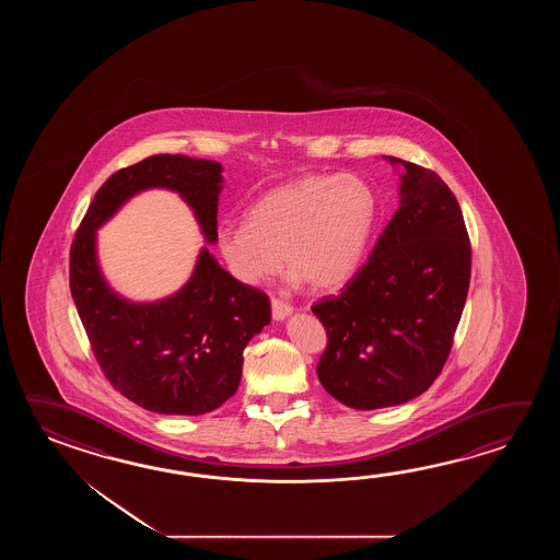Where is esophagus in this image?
<instances>
[{
  "mask_svg": "<svg viewBox=\"0 0 560 560\" xmlns=\"http://www.w3.org/2000/svg\"><path fill=\"white\" fill-rule=\"evenodd\" d=\"M292 306L290 304H285L282 300H278V298H272V316H275L276 322H282L292 314Z\"/></svg>",
  "mask_w": 560,
  "mask_h": 560,
  "instance_id": "34e87169",
  "label": "esophagus"
}]
</instances>
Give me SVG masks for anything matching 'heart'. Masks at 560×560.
I'll return each instance as SVG.
<instances>
[{
	"label": "heart",
	"instance_id": "heart-1",
	"mask_svg": "<svg viewBox=\"0 0 560 560\" xmlns=\"http://www.w3.org/2000/svg\"><path fill=\"white\" fill-rule=\"evenodd\" d=\"M378 218V196L354 174H310L266 191L244 226L218 230L228 272L256 285L292 268L290 282L332 290L357 272Z\"/></svg>",
	"mask_w": 560,
	"mask_h": 560
}]
</instances>
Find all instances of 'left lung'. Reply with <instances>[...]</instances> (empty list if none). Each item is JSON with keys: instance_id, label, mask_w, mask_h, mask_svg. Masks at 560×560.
I'll list each match as a JSON object with an SVG mask.
<instances>
[{"instance_id": "1", "label": "left lung", "mask_w": 560, "mask_h": 560, "mask_svg": "<svg viewBox=\"0 0 560 560\" xmlns=\"http://www.w3.org/2000/svg\"><path fill=\"white\" fill-rule=\"evenodd\" d=\"M402 167L398 210L338 296L312 306L328 346L318 362L326 393L357 410L405 405L441 374L470 282L465 218L427 167Z\"/></svg>"}]
</instances>
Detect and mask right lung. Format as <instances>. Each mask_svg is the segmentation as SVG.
<instances>
[{
    "label": "right lung",
    "instance_id": "add662e5",
    "mask_svg": "<svg viewBox=\"0 0 560 560\" xmlns=\"http://www.w3.org/2000/svg\"><path fill=\"white\" fill-rule=\"evenodd\" d=\"M224 167L188 155H152L124 167L95 194L75 234L70 288L95 358L128 400L158 415L198 417L238 390L244 348L272 320L268 296L226 272L202 246L190 278L174 294L133 302L100 266L97 230L133 196L176 191L214 246Z\"/></svg>",
    "mask_w": 560,
    "mask_h": 560
}]
</instances>
